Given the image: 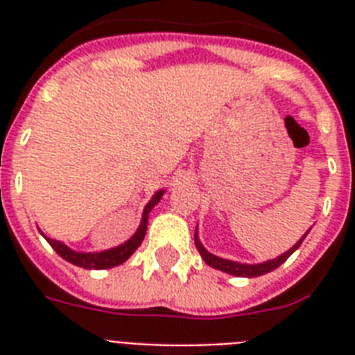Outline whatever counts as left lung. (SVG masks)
<instances>
[{
    "instance_id": "1",
    "label": "left lung",
    "mask_w": 355,
    "mask_h": 355,
    "mask_svg": "<svg viewBox=\"0 0 355 355\" xmlns=\"http://www.w3.org/2000/svg\"><path fill=\"white\" fill-rule=\"evenodd\" d=\"M309 232V230H308ZM308 232L304 234L300 239H298L295 245H293L287 252H284L282 256H278V258L275 259H269V261H263V263H254V265H248V263H237V261H230V259H223L219 258V256H214L211 252H208L205 247H202V243L199 241V236H197V232H195V247H197V250L200 252V256H202V259H205V263H208L210 267H214V269H219L223 270V272H228V275L232 276H243V278H254V276H261V275H267V272H270V270H275L276 267H280L284 261H286L289 256H291L295 250H297L298 247H300V243L304 241V237L308 236Z\"/></svg>"
}]
</instances>
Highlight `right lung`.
<instances>
[{
	"label": "right lung",
	"instance_id": "1",
	"mask_svg": "<svg viewBox=\"0 0 355 355\" xmlns=\"http://www.w3.org/2000/svg\"><path fill=\"white\" fill-rule=\"evenodd\" d=\"M162 195H164V189L156 191L153 195V199L147 202L144 210V216H141V223H139L138 230L134 234L128 241H125L123 245L116 248H110V250H103V252H77V250H71L68 245L57 241V239H49L46 237L47 243L51 245L53 250L64 258L69 263L77 265V267H83V269H110V267H116V265H121L123 261H127L136 248L141 245L144 241L145 232H147V221H149V211L155 208L158 202H160Z\"/></svg>",
	"mask_w": 355,
	"mask_h": 355
}]
</instances>
